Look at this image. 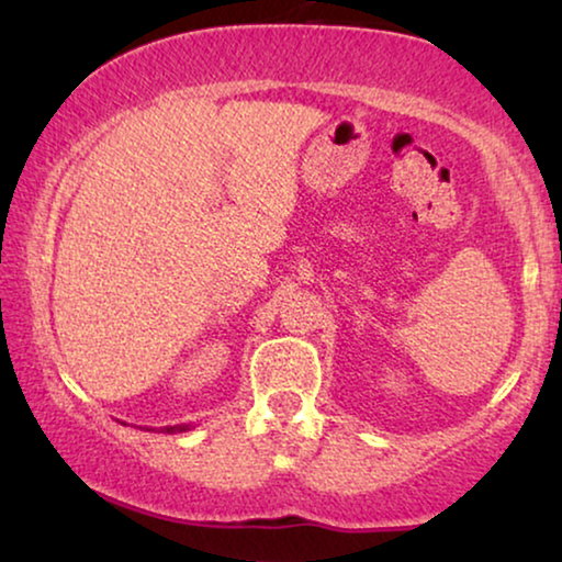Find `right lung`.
<instances>
[{
    "label": "right lung",
    "mask_w": 562,
    "mask_h": 562,
    "mask_svg": "<svg viewBox=\"0 0 562 562\" xmlns=\"http://www.w3.org/2000/svg\"><path fill=\"white\" fill-rule=\"evenodd\" d=\"M148 429V427H145ZM187 429H191V425H173V427H160L158 432H168V435H173V432H187ZM148 432H156V429H148Z\"/></svg>",
    "instance_id": "obj_1"
}]
</instances>
